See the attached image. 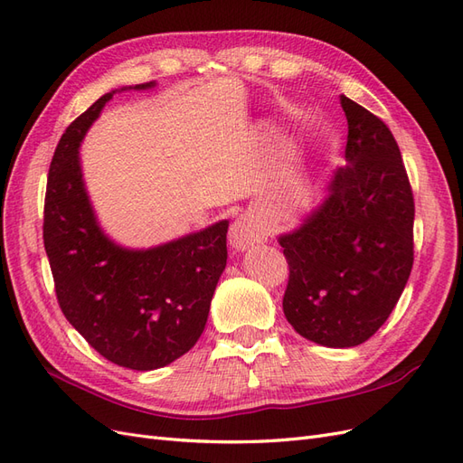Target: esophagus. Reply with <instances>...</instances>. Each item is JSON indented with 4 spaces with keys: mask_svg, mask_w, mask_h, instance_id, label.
Segmentation results:
<instances>
[{
    "mask_svg": "<svg viewBox=\"0 0 463 463\" xmlns=\"http://www.w3.org/2000/svg\"><path fill=\"white\" fill-rule=\"evenodd\" d=\"M268 241V231L254 215H242L231 224L229 242L236 252H244Z\"/></svg>",
    "mask_w": 463,
    "mask_h": 463,
    "instance_id": "1",
    "label": "esophagus"
}]
</instances>
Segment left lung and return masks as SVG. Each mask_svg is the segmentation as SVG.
<instances>
[{
  "mask_svg": "<svg viewBox=\"0 0 463 463\" xmlns=\"http://www.w3.org/2000/svg\"><path fill=\"white\" fill-rule=\"evenodd\" d=\"M349 134L318 207L277 236L288 261L283 312L295 332L347 349L373 337L413 268L415 203L388 126L341 95Z\"/></svg>",
  "mask_w": 463,
  "mask_h": 463,
  "instance_id": "left-lung-1",
  "label": "left lung"
}]
</instances>
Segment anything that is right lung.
Segmentation results:
<instances>
[{"label":"right lung","mask_w":463,"mask_h":463,"mask_svg":"<svg viewBox=\"0 0 463 463\" xmlns=\"http://www.w3.org/2000/svg\"><path fill=\"white\" fill-rule=\"evenodd\" d=\"M102 95L61 136L44 202V248L60 308L104 359L155 371L188 353L203 334L227 266L229 221L151 248H128L102 231L85 188L79 147L118 90Z\"/></svg>","instance_id":"obj_1"}]
</instances>
